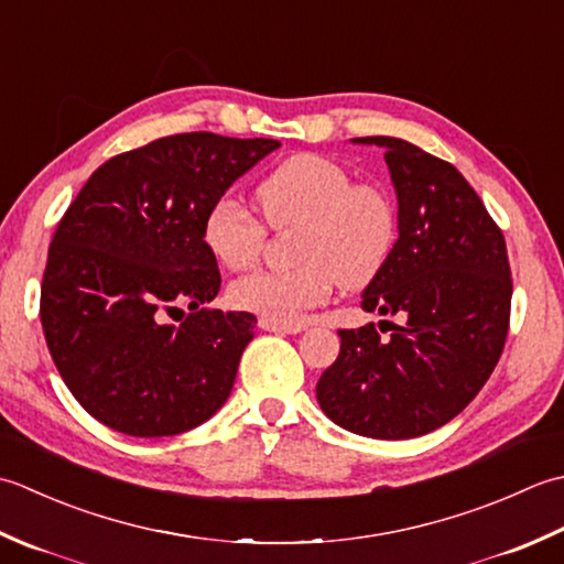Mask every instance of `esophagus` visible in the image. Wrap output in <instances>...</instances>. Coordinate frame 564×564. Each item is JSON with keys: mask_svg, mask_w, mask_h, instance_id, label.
I'll return each instance as SVG.
<instances>
[{"mask_svg": "<svg viewBox=\"0 0 564 564\" xmlns=\"http://www.w3.org/2000/svg\"><path fill=\"white\" fill-rule=\"evenodd\" d=\"M258 326L262 330H274V333H290V336H294V333H302L306 328V324H282V321H274V318H265L262 316L258 321Z\"/></svg>", "mask_w": 564, "mask_h": 564, "instance_id": "obj_1", "label": "esophagus"}]
</instances>
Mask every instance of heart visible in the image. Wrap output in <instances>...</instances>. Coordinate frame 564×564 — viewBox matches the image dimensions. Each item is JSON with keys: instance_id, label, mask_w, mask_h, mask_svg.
Returning a JSON list of instances; mask_svg holds the SVG:
<instances>
[{"instance_id": "1", "label": "heart", "mask_w": 564, "mask_h": 564, "mask_svg": "<svg viewBox=\"0 0 564 564\" xmlns=\"http://www.w3.org/2000/svg\"><path fill=\"white\" fill-rule=\"evenodd\" d=\"M260 218L236 197L216 199L204 216V246L226 270H246L265 248L268 228H292L296 265L240 278L228 299L240 312L294 324L324 304L333 286H360L382 270L397 236L387 192L352 182L336 160L299 153L272 167L256 187Z\"/></svg>"}]
</instances>
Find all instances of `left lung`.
I'll use <instances>...</instances> for the list:
<instances>
[{
	"instance_id": "obj_1",
	"label": "left lung",
	"mask_w": 564,
	"mask_h": 564,
	"mask_svg": "<svg viewBox=\"0 0 564 564\" xmlns=\"http://www.w3.org/2000/svg\"><path fill=\"white\" fill-rule=\"evenodd\" d=\"M352 141L384 148L399 202V238L360 306L401 324L387 321L389 336L375 324L340 328L316 399L358 435L416 438L455 419L501 358L513 292L507 240L451 163L392 135Z\"/></svg>"
}]
</instances>
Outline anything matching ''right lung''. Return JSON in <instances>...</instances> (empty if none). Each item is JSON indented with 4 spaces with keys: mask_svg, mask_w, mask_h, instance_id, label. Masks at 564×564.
<instances>
[{
    "mask_svg": "<svg viewBox=\"0 0 564 564\" xmlns=\"http://www.w3.org/2000/svg\"><path fill=\"white\" fill-rule=\"evenodd\" d=\"M278 148L272 138L165 135L107 160L67 206L45 262L41 324L89 416L163 438L224 406L258 318L206 306L221 272L204 216ZM182 305L191 314L167 325Z\"/></svg>",
    "mask_w": 564,
    "mask_h": 564,
    "instance_id": "obj_1",
    "label": "right lung"
}]
</instances>
